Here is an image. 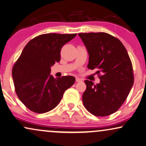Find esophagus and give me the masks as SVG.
<instances>
[{
	"label": "esophagus",
	"instance_id": "obj_1",
	"mask_svg": "<svg viewBox=\"0 0 146 146\" xmlns=\"http://www.w3.org/2000/svg\"><path fill=\"white\" fill-rule=\"evenodd\" d=\"M75 81H76V82H82V79L79 78V77H76V78H75Z\"/></svg>",
	"mask_w": 146,
	"mask_h": 146
}]
</instances>
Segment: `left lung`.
Masks as SVG:
<instances>
[{
  "mask_svg": "<svg viewBox=\"0 0 146 146\" xmlns=\"http://www.w3.org/2000/svg\"><path fill=\"white\" fill-rule=\"evenodd\" d=\"M89 54L88 68L98 69L99 84L86 80L85 108L98 117L110 115L121 106L134 82L131 61L122 42L104 32L78 34Z\"/></svg>",
  "mask_w": 146,
  "mask_h": 146,
  "instance_id": "1",
  "label": "left lung"
}]
</instances>
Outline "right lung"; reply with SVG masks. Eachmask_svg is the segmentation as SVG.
<instances>
[{"label": "right lung", "mask_w": 146, "mask_h": 146, "mask_svg": "<svg viewBox=\"0 0 146 146\" xmlns=\"http://www.w3.org/2000/svg\"><path fill=\"white\" fill-rule=\"evenodd\" d=\"M77 34H46L34 38L26 44L12 71L17 95L32 111L44 113L54 108L64 92L73 86L75 78L63 76L54 79L51 67L60 60L62 46Z\"/></svg>", "instance_id": "right-lung-1"}]
</instances>
